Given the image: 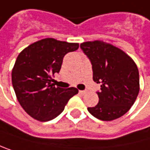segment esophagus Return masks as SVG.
I'll use <instances>...</instances> for the list:
<instances>
[{
    "instance_id": "34e87169",
    "label": "esophagus",
    "mask_w": 150,
    "mask_h": 150,
    "mask_svg": "<svg viewBox=\"0 0 150 150\" xmlns=\"http://www.w3.org/2000/svg\"><path fill=\"white\" fill-rule=\"evenodd\" d=\"M85 93H86L85 91H79V93H80V94H84Z\"/></svg>"
}]
</instances>
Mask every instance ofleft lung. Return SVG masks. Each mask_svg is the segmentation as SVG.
Wrapping results in <instances>:
<instances>
[{
  "instance_id": "left-lung-1",
  "label": "left lung",
  "mask_w": 150,
  "mask_h": 150,
  "mask_svg": "<svg viewBox=\"0 0 150 150\" xmlns=\"http://www.w3.org/2000/svg\"><path fill=\"white\" fill-rule=\"evenodd\" d=\"M90 59L93 79L101 83L99 103L88 112L102 120H113L124 115L135 103L139 92V70L124 51L100 40L80 45Z\"/></svg>"
}]
</instances>
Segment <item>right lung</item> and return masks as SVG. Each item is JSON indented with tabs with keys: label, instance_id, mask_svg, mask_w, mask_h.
Here are the masks:
<instances>
[{
	"label": "right lung",
	"instance_id": "right-lung-1",
	"mask_svg": "<svg viewBox=\"0 0 150 150\" xmlns=\"http://www.w3.org/2000/svg\"><path fill=\"white\" fill-rule=\"evenodd\" d=\"M78 43L44 38L30 45L19 54L11 72L12 86L24 111L33 119L48 122L57 117L71 97L74 87H56L52 76L59 73L63 58L78 49Z\"/></svg>",
	"mask_w": 150,
	"mask_h": 150
}]
</instances>
